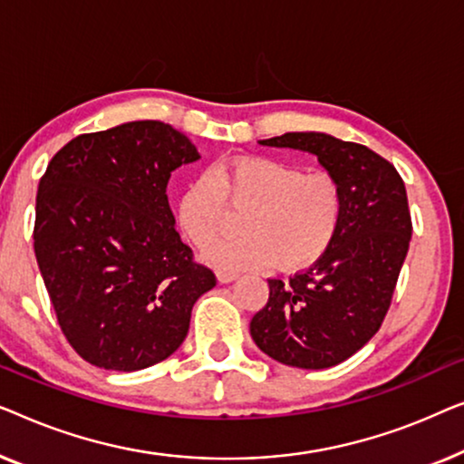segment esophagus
<instances>
[{"label": "esophagus", "instance_id": "1", "mask_svg": "<svg viewBox=\"0 0 464 464\" xmlns=\"http://www.w3.org/2000/svg\"><path fill=\"white\" fill-rule=\"evenodd\" d=\"M217 277H218L220 284H231V282H235V279H237V273H235V271H218Z\"/></svg>", "mask_w": 464, "mask_h": 464}]
</instances>
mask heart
<instances>
[{
    "instance_id": "1",
    "label": "heart",
    "mask_w": 464,
    "mask_h": 464,
    "mask_svg": "<svg viewBox=\"0 0 464 464\" xmlns=\"http://www.w3.org/2000/svg\"><path fill=\"white\" fill-rule=\"evenodd\" d=\"M246 212L237 237L220 241L208 258L225 269L279 265L300 271L325 256L343 225L344 193L328 169L239 155L199 176L179 201V225L198 247H208L231 227V213Z\"/></svg>"
}]
</instances>
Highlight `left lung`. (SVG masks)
<instances>
[{
    "instance_id": "8db88e82",
    "label": "left lung",
    "mask_w": 464,
    "mask_h": 464,
    "mask_svg": "<svg viewBox=\"0 0 464 464\" xmlns=\"http://www.w3.org/2000/svg\"><path fill=\"white\" fill-rule=\"evenodd\" d=\"M260 145L315 155L341 180L344 212L325 256L288 282L269 279L250 334L279 363L332 368L357 353L387 315L412 237L406 185L372 149L324 132H285Z\"/></svg>"
}]
</instances>
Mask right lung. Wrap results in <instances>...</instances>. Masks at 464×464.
Returning a JSON list of instances; mask_svg holds the SVG:
<instances>
[{"mask_svg":"<svg viewBox=\"0 0 464 464\" xmlns=\"http://www.w3.org/2000/svg\"><path fill=\"white\" fill-rule=\"evenodd\" d=\"M198 160L169 123L128 121L67 142L39 180V271L63 334L96 368L164 362L217 285L180 241L166 195L169 174Z\"/></svg>","mask_w":464,"mask_h":464,"instance_id":"add662e5","label":"right lung"}]
</instances>
